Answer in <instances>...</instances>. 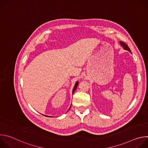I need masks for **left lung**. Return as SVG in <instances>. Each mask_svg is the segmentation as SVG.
I'll return each instance as SVG.
<instances>
[{
	"label": "left lung",
	"instance_id": "left-lung-1",
	"mask_svg": "<svg viewBox=\"0 0 148 148\" xmlns=\"http://www.w3.org/2000/svg\"><path fill=\"white\" fill-rule=\"evenodd\" d=\"M119 43H120L121 45L123 47V49H124V50H128V51H130V52L131 53V51L130 49L129 48V47L128 46V45H126V43H123V42H122V41H120Z\"/></svg>",
	"mask_w": 148,
	"mask_h": 148
}]
</instances>
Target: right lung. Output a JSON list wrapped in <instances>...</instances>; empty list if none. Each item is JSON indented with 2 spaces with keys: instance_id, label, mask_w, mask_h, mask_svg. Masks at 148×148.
<instances>
[{
  "instance_id": "right-lung-1",
  "label": "right lung",
  "mask_w": 148,
  "mask_h": 148,
  "mask_svg": "<svg viewBox=\"0 0 148 148\" xmlns=\"http://www.w3.org/2000/svg\"><path fill=\"white\" fill-rule=\"evenodd\" d=\"M78 82L77 81V82H76V83L75 84V86H74V88H73V94H74V91L76 90V89H77V86H78ZM71 106H70V108H69V111L70 110V108H71ZM45 116H46V115H45Z\"/></svg>"
}]
</instances>
